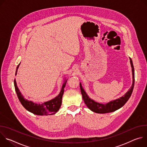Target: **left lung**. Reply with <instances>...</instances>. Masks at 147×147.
Returning a JSON list of instances; mask_svg holds the SVG:
<instances>
[{"label": "left lung", "instance_id": "1", "mask_svg": "<svg viewBox=\"0 0 147 147\" xmlns=\"http://www.w3.org/2000/svg\"><path fill=\"white\" fill-rule=\"evenodd\" d=\"M130 65L132 70V76H133V82L132 85L129 90L125 93L124 96H121L120 98L111 100L109 102L103 104L95 102L94 100L90 98L86 92L84 90L82 87L81 83H80V87L81 89V92L82 96V99L84 101L87 107L92 112L97 113H107L114 112L120 108H121L127 102L129 99L131 95L133 90L134 86V69L133 64V61L131 59L130 57Z\"/></svg>", "mask_w": 147, "mask_h": 147}]
</instances>
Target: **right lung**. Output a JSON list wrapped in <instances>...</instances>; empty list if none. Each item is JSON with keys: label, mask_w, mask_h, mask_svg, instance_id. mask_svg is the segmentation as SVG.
<instances>
[{"label": "right lung", "mask_w": 147, "mask_h": 147, "mask_svg": "<svg viewBox=\"0 0 147 147\" xmlns=\"http://www.w3.org/2000/svg\"><path fill=\"white\" fill-rule=\"evenodd\" d=\"M20 65V63H19V65L17 66L16 68L15 75H17V70ZM67 81V80L65 78L63 84L62 86L61 90L59 94L57 96H56L55 98L50 100L44 102L42 103H35L32 100H29L26 99L20 91V90L18 89L17 85L16 79H14V84L15 90L20 102L28 111L36 115L47 116L55 114L59 110L61 105V99L64 93V88L66 86Z\"/></svg>", "instance_id": "right-lung-1"}]
</instances>
